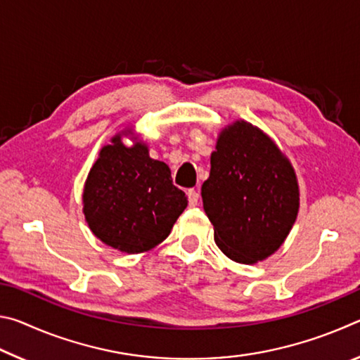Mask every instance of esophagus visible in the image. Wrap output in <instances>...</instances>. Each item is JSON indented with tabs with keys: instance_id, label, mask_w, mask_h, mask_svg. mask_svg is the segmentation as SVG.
I'll return each instance as SVG.
<instances>
[{
	"instance_id": "1",
	"label": "esophagus",
	"mask_w": 360,
	"mask_h": 360,
	"mask_svg": "<svg viewBox=\"0 0 360 360\" xmlns=\"http://www.w3.org/2000/svg\"><path fill=\"white\" fill-rule=\"evenodd\" d=\"M187 195H188V205H191V206H195V205L198 203L200 193H198L197 191H195V188H188Z\"/></svg>"
}]
</instances>
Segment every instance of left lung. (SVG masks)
<instances>
[{
  "instance_id": "left-lung-1",
  "label": "left lung",
  "mask_w": 360,
  "mask_h": 360,
  "mask_svg": "<svg viewBox=\"0 0 360 360\" xmlns=\"http://www.w3.org/2000/svg\"><path fill=\"white\" fill-rule=\"evenodd\" d=\"M202 198L214 225L216 245L240 264H254L275 252L298 212V186L288 158L245 120L219 136Z\"/></svg>"
}]
</instances>
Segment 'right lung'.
Listing matches in <instances>:
<instances>
[{"instance_id": "1", "label": "right lung", "mask_w": 360, "mask_h": 360, "mask_svg": "<svg viewBox=\"0 0 360 360\" xmlns=\"http://www.w3.org/2000/svg\"><path fill=\"white\" fill-rule=\"evenodd\" d=\"M84 214L105 245L122 252L149 251L169 235L187 206V195L173 184L167 163L149 157L120 136L101 149L85 181Z\"/></svg>"}]
</instances>
